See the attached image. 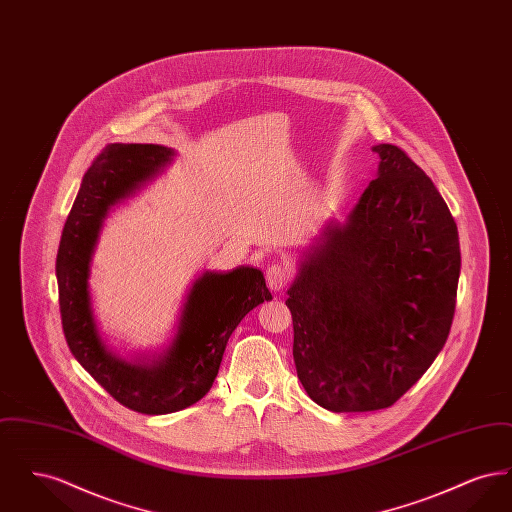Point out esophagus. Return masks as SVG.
<instances>
[{
	"label": "esophagus",
	"instance_id": "obj_1",
	"mask_svg": "<svg viewBox=\"0 0 512 512\" xmlns=\"http://www.w3.org/2000/svg\"><path fill=\"white\" fill-rule=\"evenodd\" d=\"M265 276H267L268 288L272 292L284 290L286 284L290 282V270H288V265L282 261H274L272 265H268Z\"/></svg>",
	"mask_w": 512,
	"mask_h": 512
}]
</instances>
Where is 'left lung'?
<instances>
[{
	"mask_svg": "<svg viewBox=\"0 0 512 512\" xmlns=\"http://www.w3.org/2000/svg\"><path fill=\"white\" fill-rule=\"evenodd\" d=\"M343 224H330L288 290L293 361L309 397L334 413L391 407L443 349L461 247L434 182L391 144Z\"/></svg>",
	"mask_w": 512,
	"mask_h": 512,
	"instance_id": "8db88e82",
	"label": "left lung"
}]
</instances>
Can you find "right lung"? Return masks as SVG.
<instances>
[{
	"label": "right lung",
	"mask_w": 512,
	"mask_h": 512,
	"mask_svg": "<svg viewBox=\"0 0 512 512\" xmlns=\"http://www.w3.org/2000/svg\"><path fill=\"white\" fill-rule=\"evenodd\" d=\"M174 151L157 144H109L82 178L67 217L55 274L63 332L74 359L121 405L142 414H169L211 390L228 338L240 320L272 299L261 270L205 272L184 303L171 347L149 363H128L101 341L90 301V261L109 209L155 176Z\"/></svg>",
	"instance_id": "add662e5"
}]
</instances>
